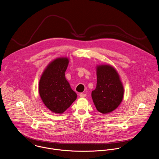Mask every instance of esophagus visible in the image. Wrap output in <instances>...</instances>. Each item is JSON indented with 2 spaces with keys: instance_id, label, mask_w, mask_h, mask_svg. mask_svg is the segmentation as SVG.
<instances>
[{
  "instance_id": "34e87169",
  "label": "esophagus",
  "mask_w": 159,
  "mask_h": 159,
  "mask_svg": "<svg viewBox=\"0 0 159 159\" xmlns=\"http://www.w3.org/2000/svg\"><path fill=\"white\" fill-rule=\"evenodd\" d=\"M86 94H84V93H80V96L81 97V98H85V97H86Z\"/></svg>"
}]
</instances>
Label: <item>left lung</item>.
Here are the masks:
<instances>
[{
  "label": "left lung",
  "mask_w": 159,
  "mask_h": 159,
  "mask_svg": "<svg viewBox=\"0 0 159 159\" xmlns=\"http://www.w3.org/2000/svg\"><path fill=\"white\" fill-rule=\"evenodd\" d=\"M97 84L91 97L97 110L102 114L110 113L121 103L124 87L116 69L110 65L96 66Z\"/></svg>",
  "instance_id": "left-lung-1"
}]
</instances>
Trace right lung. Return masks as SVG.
<instances>
[{
    "instance_id": "obj_1",
    "label": "right lung",
    "mask_w": 159,
    "mask_h": 159,
    "mask_svg": "<svg viewBox=\"0 0 159 159\" xmlns=\"http://www.w3.org/2000/svg\"><path fill=\"white\" fill-rule=\"evenodd\" d=\"M69 58L58 57L44 70L39 82V94L46 107L57 114H61L76 100L77 94L65 77Z\"/></svg>"
}]
</instances>
